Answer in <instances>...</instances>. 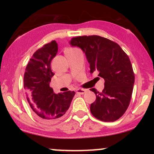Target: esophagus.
Masks as SVG:
<instances>
[{"mask_svg":"<svg viewBox=\"0 0 154 154\" xmlns=\"http://www.w3.org/2000/svg\"><path fill=\"white\" fill-rule=\"evenodd\" d=\"M86 91L84 89H80V88H78V89L76 90V93H77V94H80V95H83L84 93H85Z\"/></svg>","mask_w":154,"mask_h":154,"instance_id":"1","label":"esophagus"}]
</instances>
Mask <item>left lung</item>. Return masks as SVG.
Returning a JSON list of instances; mask_svg holds the SVG:
<instances>
[{
  "mask_svg": "<svg viewBox=\"0 0 154 154\" xmlns=\"http://www.w3.org/2000/svg\"><path fill=\"white\" fill-rule=\"evenodd\" d=\"M69 44L82 49L91 73L98 71V76L105 80L102 92L91 89L96 95L91 104V114L100 121L119 119L129 106L135 82L128 56L117 43L98 35L76 37Z\"/></svg>",
  "mask_w": 154,
  "mask_h": 154,
  "instance_id": "obj_1",
  "label": "left lung"
}]
</instances>
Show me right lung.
<instances>
[{
    "label": "right lung",
    "instance_id": "add662e5",
    "mask_svg": "<svg viewBox=\"0 0 154 154\" xmlns=\"http://www.w3.org/2000/svg\"><path fill=\"white\" fill-rule=\"evenodd\" d=\"M58 51L55 40L45 44L32 55L26 65L24 87L28 103L40 121L52 123L62 118L70 106L75 91L54 93L50 87L54 73L51 63Z\"/></svg>",
    "mask_w": 154,
    "mask_h": 154
}]
</instances>
